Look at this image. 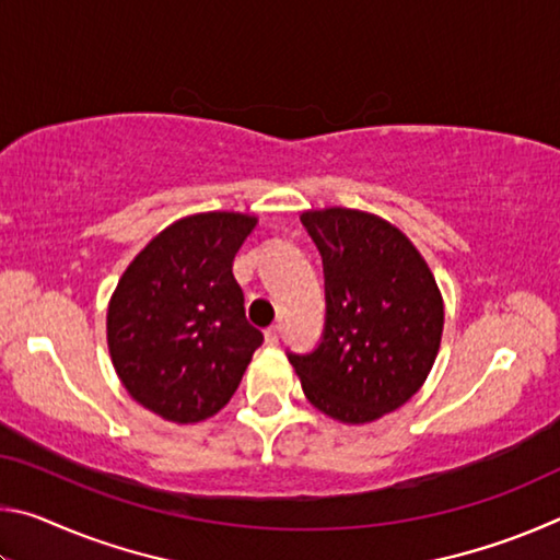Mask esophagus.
<instances>
[{
	"instance_id": "34e87169",
	"label": "esophagus",
	"mask_w": 560,
	"mask_h": 560,
	"mask_svg": "<svg viewBox=\"0 0 560 560\" xmlns=\"http://www.w3.org/2000/svg\"><path fill=\"white\" fill-rule=\"evenodd\" d=\"M264 340H267V346H277L279 343V326H269L264 330Z\"/></svg>"
}]
</instances>
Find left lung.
I'll return each instance as SVG.
<instances>
[{"instance_id": "left-lung-1", "label": "left lung", "mask_w": 560, "mask_h": 560, "mask_svg": "<svg viewBox=\"0 0 560 560\" xmlns=\"http://www.w3.org/2000/svg\"><path fill=\"white\" fill-rule=\"evenodd\" d=\"M301 222L326 277V326L311 353H289L303 395L346 424L373 422L420 390L438 358L444 303L428 261L383 217L328 207Z\"/></svg>"}]
</instances>
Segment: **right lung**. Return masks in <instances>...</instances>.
I'll return each mask as SVG.
<instances>
[{
    "instance_id": "add662e5",
    "label": "right lung",
    "mask_w": 560,
    "mask_h": 560,
    "mask_svg": "<svg viewBox=\"0 0 560 560\" xmlns=\"http://www.w3.org/2000/svg\"><path fill=\"white\" fill-rule=\"evenodd\" d=\"M257 226L242 212L183 217L122 271L108 303L113 368L136 402L177 424L230 402L261 330L244 316L234 254Z\"/></svg>"
}]
</instances>
